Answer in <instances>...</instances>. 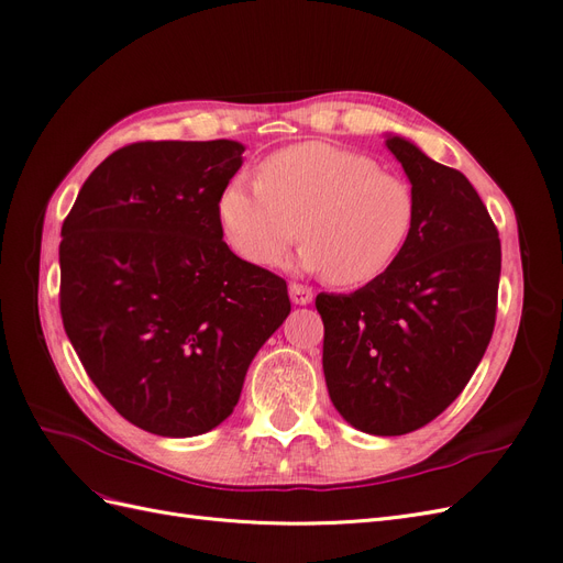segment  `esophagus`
<instances>
[{"label":"esophagus","mask_w":563,"mask_h":563,"mask_svg":"<svg viewBox=\"0 0 563 563\" xmlns=\"http://www.w3.org/2000/svg\"><path fill=\"white\" fill-rule=\"evenodd\" d=\"M288 296L296 305H310L312 302V288L302 286V284H291L288 286Z\"/></svg>","instance_id":"esophagus-1"}]
</instances>
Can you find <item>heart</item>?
Instances as JSON below:
<instances>
[{
	"instance_id": "obj_1",
	"label": "heart",
	"mask_w": 563,
	"mask_h": 563,
	"mask_svg": "<svg viewBox=\"0 0 563 563\" xmlns=\"http://www.w3.org/2000/svg\"><path fill=\"white\" fill-rule=\"evenodd\" d=\"M411 183L383 172L364 152L298 143L269 155L258 180L244 174L218 195V220L244 261L269 267L298 240L302 269H323L333 286L378 279L416 228Z\"/></svg>"
}]
</instances>
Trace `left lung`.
Returning a JSON list of instances; mask_svg holds the SVG:
<instances>
[{"instance_id":"1","label":"left lung","mask_w":563,"mask_h":563,"mask_svg":"<svg viewBox=\"0 0 563 563\" xmlns=\"http://www.w3.org/2000/svg\"><path fill=\"white\" fill-rule=\"evenodd\" d=\"M385 145L416 192L411 240L378 279L314 305L338 413L366 434L399 437L446 411L479 366L496 327L500 240L463 174L401 135Z\"/></svg>"}]
</instances>
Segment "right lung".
<instances>
[{
  "label": "right lung",
  "mask_w": 563,
  "mask_h": 563,
  "mask_svg": "<svg viewBox=\"0 0 563 563\" xmlns=\"http://www.w3.org/2000/svg\"><path fill=\"white\" fill-rule=\"evenodd\" d=\"M236 141H145L96 166L63 223L67 338L119 416L159 437L218 428L291 312L286 282L223 242Z\"/></svg>",
  "instance_id": "1"
}]
</instances>
